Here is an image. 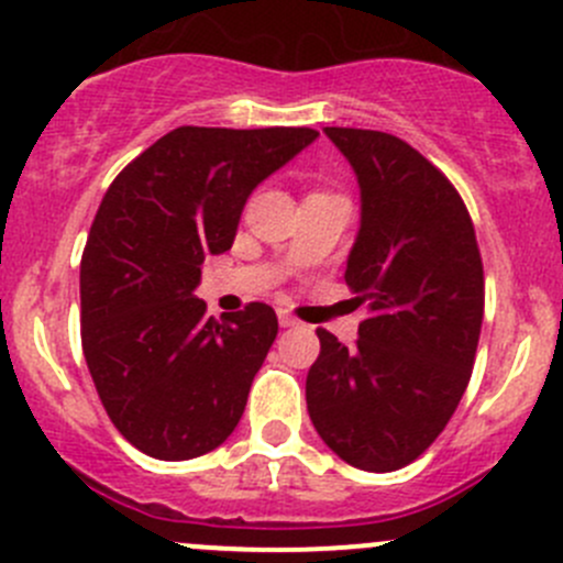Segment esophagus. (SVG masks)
Here are the masks:
<instances>
[{"mask_svg":"<svg viewBox=\"0 0 563 563\" xmlns=\"http://www.w3.org/2000/svg\"><path fill=\"white\" fill-rule=\"evenodd\" d=\"M277 321H280V327H297V318H294L291 313H286V310H280V313H277Z\"/></svg>","mask_w":563,"mask_h":563,"instance_id":"1","label":"esophagus"}]
</instances>
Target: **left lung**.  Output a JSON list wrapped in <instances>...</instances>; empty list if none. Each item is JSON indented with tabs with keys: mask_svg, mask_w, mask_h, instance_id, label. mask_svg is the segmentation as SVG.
<instances>
[{
	"mask_svg": "<svg viewBox=\"0 0 563 563\" xmlns=\"http://www.w3.org/2000/svg\"><path fill=\"white\" fill-rule=\"evenodd\" d=\"M323 133L360 179L345 283L367 318L351 349L316 329L305 397L334 455L384 474L413 463L455 413L479 343L485 272L468 209L428 157L382 130Z\"/></svg>",
	"mask_w": 563,
	"mask_h": 563,
	"instance_id": "1",
	"label": "left lung"
}]
</instances>
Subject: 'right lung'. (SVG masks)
I'll return each mask as SVG.
<instances>
[{"mask_svg":"<svg viewBox=\"0 0 563 563\" xmlns=\"http://www.w3.org/2000/svg\"><path fill=\"white\" fill-rule=\"evenodd\" d=\"M313 128H176L119 172L81 255V345L113 428L144 455L218 450L277 338L269 305L209 318L201 264L234 245L261 179Z\"/></svg>","mask_w":563,"mask_h":563,"instance_id":"add662e5","label":"right lung"}]
</instances>
